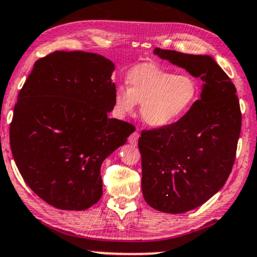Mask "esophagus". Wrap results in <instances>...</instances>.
<instances>
[{"mask_svg":"<svg viewBox=\"0 0 257 257\" xmlns=\"http://www.w3.org/2000/svg\"><path fill=\"white\" fill-rule=\"evenodd\" d=\"M139 137H140V134H139V132H134V133H133L131 137L128 138L129 144L137 145V144H138V140H139Z\"/></svg>","mask_w":257,"mask_h":257,"instance_id":"34e87169","label":"esophagus"}]
</instances>
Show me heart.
Instances as JSON below:
<instances>
[{
    "label": "heart",
    "mask_w": 257,
    "mask_h": 257,
    "mask_svg": "<svg viewBox=\"0 0 257 257\" xmlns=\"http://www.w3.org/2000/svg\"><path fill=\"white\" fill-rule=\"evenodd\" d=\"M119 86L115 107L119 115H132L141 104V118L153 128H165L183 118L199 98V86L189 74H174L152 63L139 64Z\"/></svg>",
    "instance_id": "heart-1"
}]
</instances>
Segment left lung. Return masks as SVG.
<instances>
[{"mask_svg": "<svg viewBox=\"0 0 257 257\" xmlns=\"http://www.w3.org/2000/svg\"><path fill=\"white\" fill-rule=\"evenodd\" d=\"M154 54L205 83L183 118L165 128L145 129L139 138L145 201L157 211L177 214L203 205L227 181L242 112L233 82L212 57L160 48Z\"/></svg>", "mask_w": 257, "mask_h": 257, "instance_id": "8db88e82", "label": "left lung"}]
</instances>
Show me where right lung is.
Returning <instances> with one entry per match:
<instances>
[{"mask_svg": "<svg viewBox=\"0 0 257 257\" xmlns=\"http://www.w3.org/2000/svg\"><path fill=\"white\" fill-rule=\"evenodd\" d=\"M113 69L100 55L55 51L36 61L18 95L12 154L26 184L58 209L98 202L101 164L135 131L107 117L115 106Z\"/></svg>", "mask_w": 257, "mask_h": 257, "instance_id": "right-lung-1", "label": "right lung"}]
</instances>
